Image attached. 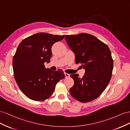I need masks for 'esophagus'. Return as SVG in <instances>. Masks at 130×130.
Returning a JSON list of instances; mask_svg holds the SVG:
<instances>
[{"mask_svg":"<svg viewBox=\"0 0 130 130\" xmlns=\"http://www.w3.org/2000/svg\"><path fill=\"white\" fill-rule=\"evenodd\" d=\"M65 76L66 78H69L70 77V75L69 73H65Z\"/></svg>","mask_w":130,"mask_h":130,"instance_id":"1","label":"esophagus"}]
</instances>
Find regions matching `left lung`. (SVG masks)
I'll list each match as a JSON object with an SVG mask.
<instances>
[{"label":"left lung","mask_w":130,"mask_h":130,"mask_svg":"<svg viewBox=\"0 0 130 130\" xmlns=\"http://www.w3.org/2000/svg\"><path fill=\"white\" fill-rule=\"evenodd\" d=\"M65 39L75 54L76 64L86 70L80 78L78 74L70 77L74 85L70 93L77 101L90 102L101 95L112 77L113 60L106 44L87 33L66 35Z\"/></svg>","instance_id":"1"}]
</instances>
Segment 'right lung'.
Segmentation results:
<instances>
[{
  "instance_id": "add662e5",
  "label": "right lung",
  "mask_w": 130,
  "mask_h": 130,
  "mask_svg": "<svg viewBox=\"0 0 130 130\" xmlns=\"http://www.w3.org/2000/svg\"><path fill=\"white\" fill-rule=\"evenodd\" d=\"M64 36L39 32L24 39L18 45L13 57V75L18 87L29 99L36 101L48 99L57 83L65 78L62 70L53 71L44 65L50 61L52 46Z\"/></svg>"
}]
</instances>
